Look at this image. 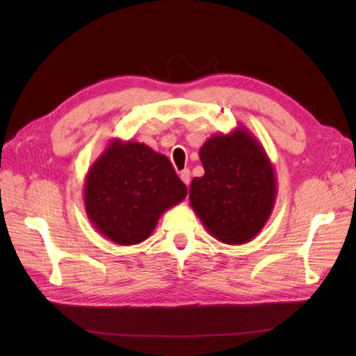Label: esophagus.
<instances>
[{
  "instance_id": "obj_1",
  "label": "esophagus",
  "mask_w": 356,
  "mask_h": 356,
  "mask_svg": "<svg viewBox=\"0 0 356 356\" xmlns=\"http://www.w3.org/2000/svg\"><path fill=\"white\" fill-rule=\"evenodd\" d=\"M180 179H182V182H184L185 185H190V179H191V172H190V170H184V171H180Z\"/></svg>"
}]
</instances>
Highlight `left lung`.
<instances>
[{
    "label": "left lung",
    "instance_id": "8db88e82",
    "mask_svg": "<svg viewBox=\"0 0 356 356\" xmlns=\"http://www.w3.org/2000/svg\"><path fill=\"white\" fill-rule=\"evenodd\" d=\"M199 154L205 174L190 186L194 213L222 243H248L269 220L277 199L266 151L246 127H237L209 138Z\"/></svg>",
    "mask_w": 356,
    "mask_h": 356
}]
</instances>
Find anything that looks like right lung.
Instances as JSON below:
<instances>
[{
  "label": "right lung",
  "instance_id": "right-lung-1",
  "mask_svg": "<svg viewBox=\"0 0 356 356\" xmlns=\"http://www.w3.org/2000/svg\"><path fill=\"white\" fill-rule=\"evenodd\" d=\"M185 197L186 186L170 159L133 140L111 139L84 182L90 223L122 246L147 240L165 211Z\"/></svg>",
  "mask_w": 356,
  "mask_h": 356
}]
</instances>
